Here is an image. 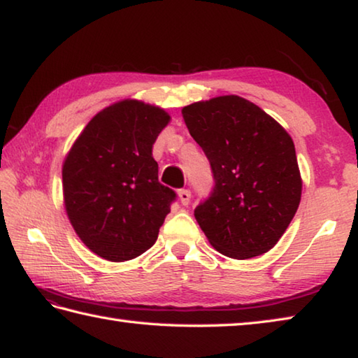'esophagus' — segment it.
<instances>
[{
	"label": "esophagus",
	"instance_id": "obj_1",
	"mask_svg": "<svg viewBox=\"0 0 358 358\" xmlns=\"http://www.w3.org/2000/svg\"><path fill=\"white\" fill-rule=\"evenodd\" d=\"M178 197H180V202L181 205H189L191 202V191L189 189H180L178 191Z\"/></svg>",
	"mask_w": 358,
	"mask_h": 358
}]
</instances>
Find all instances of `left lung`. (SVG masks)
<instances>
[{
    "label": "left lung",
    "mask_w": 358,
    "mask_h": 358,
    "mask_svg": "<svg viewBox=\"0 0 358 358\" xmlns=\"http://www.w3.org/2000/svg\"><path fill=\"white\" fill-rule=\"evenodd\" d=\"M181 113L215 177L211 196L194 210L210 245L240 260L270 251L301 199L292 137L262 108L235 94L194 102Z\"/></svg>",
    "instance_id": "left-lung-1"
}]
</instances>
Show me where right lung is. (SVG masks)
Listing matches in <instances>:
<instances>
[{"label": "right lung", "mask_w": 358, "mask_h": 358, "mask_svg": "<svg viewBox=\"0 0 358 358\" xmlns=\"http://www.w3.org/2000/svg\"><path fill=\"white\" fill-rule=\"evenodd\" d=\"M171 121L164 108L123 99L102 108L63 162V197L85 246L110 262L141 256L157 240L175 192L157 180L151 150Z\"/></svg>", "instance_id": "right-lung-1"}]
</instances>
